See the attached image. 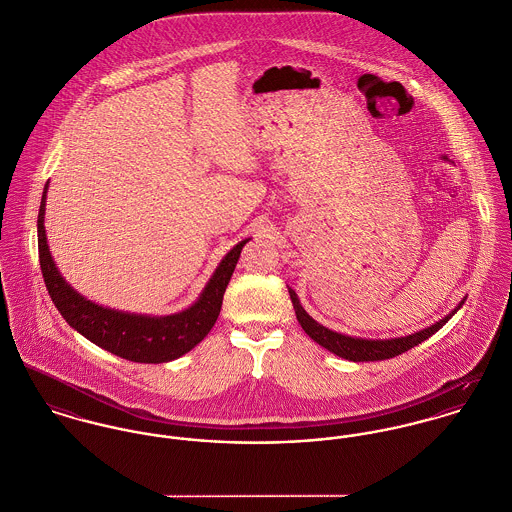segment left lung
Returning <instances> with one entry per match:
<instances>
[{
    "label": "left lung",
    "mask_w": 512,
    "mask_h": 512,
    "mask_svg": "<svg viewBox=\"0 0 512 512\" xmlns=\"http://www.w3.org/2000/svg\"><path fill=\"white\" fill-rule=\"evenodd\" d=\"M288 294H290V300H292V306H294V312H296V318L302 326V330L316 341L320 343L322 347H326L328 351L340 355L343 359H349V361H383V359H391V357H397L400 353L412 349L414 345L422 343L424 340H428L430 336H434L452 316L459 310V304L455 308L452 314H448L444 320L436 322L434 326L422 330V332H416L412 336H404V338H395V340H359V338H349V336H341L338 332H332L324 326H320L316 320H312L304 308L300 306L298 298H296V292L292 288H288Z\"/></svg>",
    "instance_id": "obj_1"
}]
</instances>
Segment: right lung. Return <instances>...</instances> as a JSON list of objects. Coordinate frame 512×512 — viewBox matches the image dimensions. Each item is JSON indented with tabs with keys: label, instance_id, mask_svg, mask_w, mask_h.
Returning a JSON list of instances; mask_svg holds the SVG:
<instances>
[{
	"label": "right lung",
	"instance_id": "obj_1",
	"mask_svg": "<svg viewBox=\"0 0 512 512\" xmlns=\"http://www.w3.org/2000/svg\"><path fill=\"white\" fill-rule=\"evenodd\" d=\"M45 194L41 200L39 220H37L41 271L58 312L76 332H80L86 340L104 347L106 351L114 353L117 357H123L135 363L172 361L188 353L194 345H198L208 336V332L214 328L220 316L224 292L228 288L233 269L239 261L241 249L249 239L237 243L229 251L224 261L220 263V267L216 269L208 286L204 288L198 302L188 310L174 316H165V318L125 314L110 308H102L82 298L60 277L55 261L51 257L45 226H43Z\"/></svg>",
	"mask_w": 512,
	"mask_h": 512
}]
</instances>
